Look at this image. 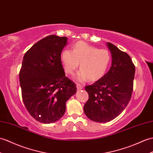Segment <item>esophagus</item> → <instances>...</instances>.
<instances>
[{"label": "esophagus", "instance_id": "obj_1", "mask_svg": "<svg viewBox=\"0 0 153 153\" xmlns=\"http://www.w3.org/2000/svg\"><path fill=\"white\" fill-rule=\"evenodd\" d=\"M76 87H77V90H81L83 88V87L81 86V85H79V84H77L76 85Z\"/></svg>", "mask_w": 153, "mask_h": 153}]
</instances>
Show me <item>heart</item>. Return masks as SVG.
Segmentation results:
<instances>
[{
	"label": "heart",
	"instance_id": "heart-1",
	"mask_svg": "<svg viewBox=\"0 0 153 153\" xmlns=\"http://www.w3.org/2000/svg\"><path fill=\"white\" fill-rule=\"evenodd\" d=\"M60 62L66 74L72 75L79 66L81 70L75 76V79L83 83L88 79L98 81L104 76L109 65L111 55L105 49H98L85 42H78L72 48L63 50L60 56Z\"/></svg>",
	"mask_w": 153,
	"mask_h": 153
}]
</instances>
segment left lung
<instances>
[{
	"instance_id": "left-lung-1",
	"label": "left lung",
	"mask_w": 153,
	"mask_h": 153,
	"mask_svg": "<svg viewBox=\"0 0 153 153\" xmlns=\"http://www.w3.org/2000/svg\"><path fill=\"white\" fill-rule=\"evenodd\" d=\"M111 66L101 79L85 87L88 100L83 110L88 119L98 123L111 121L125 109L133 91L135 66L130 56L107 42Z\"/></svg>"
}]
</instances>
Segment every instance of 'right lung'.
<instances>
[{
    "mask_svg": "<svg viewBox=\"0 0 153 153\" xmlns=\"http://www.w3.org/2000/svg\"><path fill=\"white\" fill-rule=\"evenodd\" d=\"M68 38L50 35L28 49L19 72L23 101L30 115L49 124L59 120L66 111V103L75 94L76 84L66 77L60 53Z\"/></svg>",
    "mask_w": 153,
    "mask_h": 153,
    "instance_id": "right-lung-1",
    "label": "right lung"
}]
</instances>
